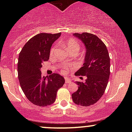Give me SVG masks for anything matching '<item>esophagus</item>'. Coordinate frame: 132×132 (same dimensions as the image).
<instances>
[{"label": "esophagus", "instance_id": "34e87169", "mask_svg": "<svg viewBox=\"0 0 132 132\" xmlns=\"http://www.w3.org/2000/svg\"><path fill=\"white\" fill-rule=\"evenodd\" d=\"M71 81V80H70V78H65V82H66V84H68V83H70Z\"/></svg>", "mask_w": 132, "mask_h": 132}]
</instances>
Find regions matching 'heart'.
Listing matches in <instances>:
<instances>
[{
    "label": "heart",
    "instance_id": "1",
    "mask_svg": "<svg viewBox=\"0 0 132 132\" xmlns=\"http://www.w3.org/2000/svg\"><path fill=\"white\" fill-rule=\"evenodd\" d=\"M66 47H67V49L68 50H72V49H77V50H78V49H79L80 48V45L78 41H77V39H73V38H71V39H70L69 40L66 41ZM56 47V45H54V46L52 47L51 50H50V54H52L54 53V52L55 51ZM69 71H70V70L68 69L67 68H64V69L62 70V72H63L64 73H69Z\"/></svg>",
    "mask_w": 132,
    "mask_h": 132
}]
</instances>
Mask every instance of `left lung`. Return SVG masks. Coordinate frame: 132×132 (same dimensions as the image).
Returning a JSON list of instances; mask_svg holds the SVG:
<instances>
[{"label":"left lung","mask_w":132,"mask_h":132,"mask_svg":"<svg viewBox=\"0 0 132 132\" xmlns=\"http://www.w3.org/2000/svg\"><path fill=\"white\" fill-rule=\"evenodd\" d=\"M86 46L83 66L76 75L86 76L85 82H77L78 89L71 94L75 104L87 107L96 103L104 94L110 76V57L106 45L96 35L75 33Z\"/></svg>","instance_id":"1"}]
</instances>
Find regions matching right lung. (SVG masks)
<instances>
[{"label": "right lung", "instance_id": "obj_1", "mask_svg": "<svg viewBox=\"0 0 132 132\" xmlns=\"http://www.w3.org/2000/svg\"><path fill=\"white\" fill-rule=\"evenodd\" d=\"M61 33H40L29 39L18 57V75L22 89L31 103L39 107L55 102L57 92L65 82L57 73L43 77L41 68L50 57V48Z\"/></svg>", "mask_w": 132, "mask_h": 132}]
</instances>
